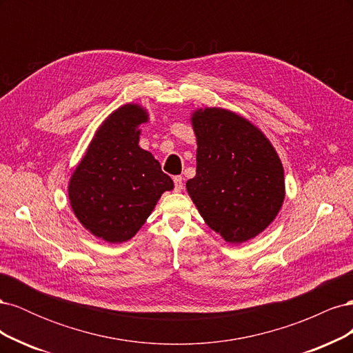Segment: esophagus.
Here are the masks:
<instances>
[{"label":"esophagus","mask_w":353,"mask_h":353,"mask_svg":"<svg viewBox=\"0 0 353 353\" xmlns=\"http://www.w3.org/2000/svg\"><path fill=\"white\" fill-rule=\"evenodd\" d=\"M174 185H175V191L176 193H179L181 190H183L184 184H183V176H174Z\"/></svg>","instance_id":"34e87169"}]
</instances>
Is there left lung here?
<instances>
[{"mask_svg":"<svg viewBox=\"0 0 353 353\" xmlns=\"http://www.w3.org/2000/svg\"><path fill=\"white\" fill-rule=\"evenodd\" d=\"M196 176L187 191L208 225L231 244L248 241L275 219L284 201L281 160L258 128L219 108L200 109Z\"/></svg>","mask_w":353,"mask_h":353,"instance_id":"obj_1","label":"left lung"}]
</instances>
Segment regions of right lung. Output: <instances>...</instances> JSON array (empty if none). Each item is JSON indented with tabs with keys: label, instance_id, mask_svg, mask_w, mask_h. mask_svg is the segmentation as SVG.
<instances>
[{
	"label": "right lung",
	"instance_id": "1",
	"mask_svg": "<svg viewBox=\"0 0 353 353\" xmlns=\"http://www.w3.org/2000/svg\"><path fill=\"white\" fill-rule=\"evenodd\" d=\"M147 112L125 104L105 119L74 169L69 200L74 216L108 243L132 239L174 181L138 145Z\"/></svg>",
	"mask_w": 353,
	"mask_h": 353
}]
</instances>
